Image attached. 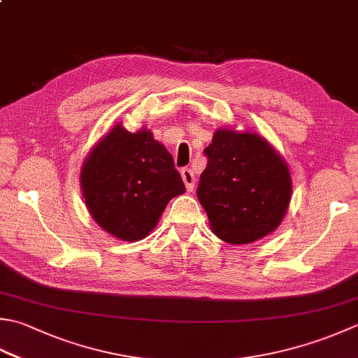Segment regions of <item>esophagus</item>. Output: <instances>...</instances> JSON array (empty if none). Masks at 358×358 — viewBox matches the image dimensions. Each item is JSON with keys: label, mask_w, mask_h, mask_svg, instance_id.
<instances>
[{"label": "esophagus", "mask_w": 358, "mask_h": 358, "mask_svg": "<svg viewBox=\"0 0 358 358\" xmlns=\"http://www.w3.org/2000/svg\"><path fill=\"white\" fill-rule=\"evenodd\" d=\"M181 178L185 181V186H186V191L191 192L194 189L195 185V177H194V172L189 169V167H185V169H181Z\"/></svg>", "instance_id": "esophagus-1"}]
</instances>
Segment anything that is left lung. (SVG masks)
I'll return each instance as SVG.
<instances>
[{"label":"left lung","mask_w":358,"mask_h":358,"mask_svg":"<svg viewBox=\"0 0 358 358\" xmlns=\"http://www.w3.org/2000/svg\"><path fill=\"white\" fill-rule=\"evenodd\" d=\"M205 155L197 197L219 239L251 243L281 225L292 178L282 157L262 136L219 129Z\"/></svg>","instance_id":"8db88e82"}]
</instances>
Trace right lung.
I'll list each match as a JSON object with an SVG mask.
<instances>
[{"label":"right lung","instance_id":"add662e5","mask_svg":"<svg viewBox=\"0 0 358 358\" xmlns=\"http://www.w3.org/2000/svg\"><path fill=\"white\" fill-rule=\"evenodd\" d=\"M88 213L103 231L125 242L150 234L185 183L166 147L152 131L115 125L97 143L80 171Z\"/></svg>","mask_w":358,"mask_h":358}]
</instances>
